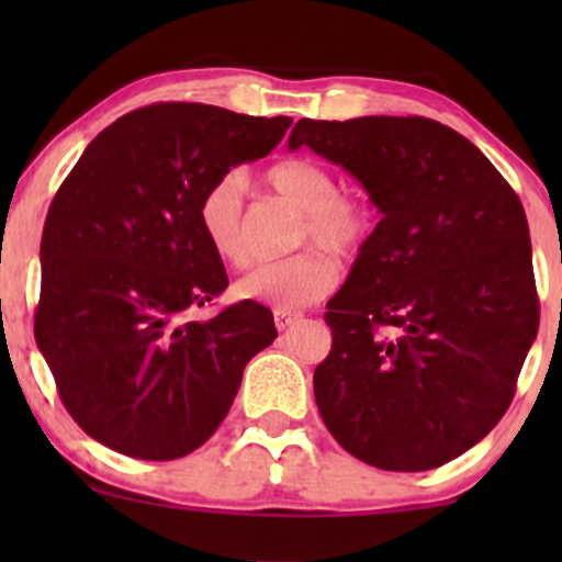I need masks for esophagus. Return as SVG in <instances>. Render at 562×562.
<instances>
[{
  "mask_svg": "<svg viewBox=\"0 0 562 562\" xmlns=\"http://www.w3.org/2000/svg\"><path fill=\"white\" fill-rule=\"evenodd\" d=\"M301 319V312H285V308H274V325L277 330H288L290 325Z\"/></svg>",
  "mask_w": 562,
  "mask_h": 562,
  "instance_id": "obj_1",
  "label": "esophagus"
}]
</instances>
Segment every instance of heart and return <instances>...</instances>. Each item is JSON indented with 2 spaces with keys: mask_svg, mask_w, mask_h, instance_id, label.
I'll use <instances>...</instances> for the list:
<instances>
[{
  "mask_svg": "<svg viewBox=\"0 0 562 562\" xmlns=\"http://www.w3.org/2000/svg\"><path fill=\"white\" fill-rule=\"evenodd\" d=\"M267 182L277 195L290 200L301 211L303 222L295 237L299 245L317 243L335 256L351 259L370 243L375 229V211L370 200L353 192H340L338 177L319 160H280L267 171ZM243 195V173L229 171L218 177L198 203V224L205 243L232 267H245L250 261ZM325 250L306 248L282 261L261 263L237 282V295L285 312L312 306L330 295L340 280L338 263Z\"/></svg>",
  "mask_w": 562,
  "mask_h": 562,
  "instance_id": "b5f03b06",
  "label": "heart"
}]
</instances>
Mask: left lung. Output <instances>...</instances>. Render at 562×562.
I'll return each instance as SVG.
<instances>
[{
    "label": "left lung",
    "mask_w": 562,
    "mask_h": 562,
    "mask_svg": "<svg viewBox=\"0 0 562 562\" xmlns=\"http://www.w3.org/2000/svg\"><path fill=\"white\" fill-rule=\"evenodd\" d=\"M288 145L344 166L383 214L327 303L322 420L367 465H447L502 420L537 338L524 205L473 142L423 115L301 119Z\"/></svg>",
    "instance_id": "1"
}]
</instances>
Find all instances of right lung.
Segmentation results:
<instances>
[{"label": "right lung", "instance_id": "1", "mask_svg": "<svg viewBox=\"0 0 562 562\" xmlns=\"http://www.w3.org/2000/svg\"><path fill=\"white\" fill-rule=\"evenodd\" d=\"M256 119L156 102L89 142L49 205L34 335L83 434L137 460H177L227 417L243 370L277 338L256 301L190 319L229 285L198 224L200 195L285 137Z\"/></svg>", "mask_w": 562, "mask_h": 562}]
</instances>
